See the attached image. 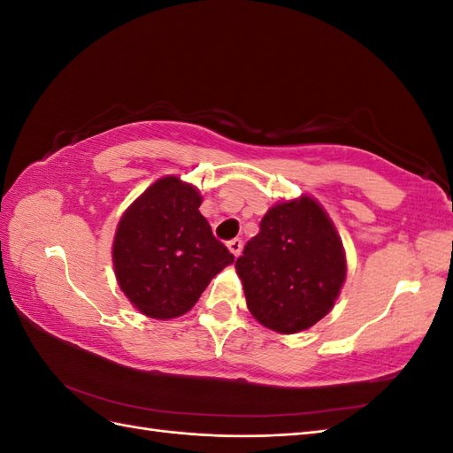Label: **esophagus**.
I'll list each match as a JSON object with an SVG mask.
<instances>
[{"label":"esophagus","mask_w":453,"mask_h":453,"mask_svg":"<svg viewBox=\"0 0 453 453\" xmlns=\"http://www.w3.org/2000/svg\"><path fill=\"white\" fill-rule=\"evenodd\" d=\"M226 248L230 250V253L234 255V257H238L240 253H242V248H243V242L240 240V238H234V240H228L226 242Z\"/></svg>","instance_id":"34e87169"}]
</instances>
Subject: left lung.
<instances>
[{
    "mask_svg": "<svg viewBox=\"0 0 453 453\" xmlns=\"http://www.w3.org/2000/svg\"><path fill=\"white\" fill-rule=\"evenodd\" d=\"M248 308L281 334L306 331L331 311L346 280L336 230L310 196L276 203L236 260Z\"/></svg>",
    "mask_w": 453,
    "mask_h": 453,
    "instance_id": "left-lung-1",
    "label": "left lung"
}]
</instances>
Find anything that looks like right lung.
Listing matches in <instances>:
<instances>
[{
  "instance_id": "add662e5",
  "label": "right lung",
  "mask_w": 453,
  "mask_h": 453,
  "mask_svg": "<svg viewBox=\"0 0 453 453\" xmlns=\"http://www.w3.org/2000/svg\"><path fill=\"white\" fill-rule=\"evenodd\" d=\"M202 198L180 177H162L117 226L113 265L122 293L142 313L172 319L196 304L210 281L234 263L198 211Z\"/></svg>"
}]
</instances>
